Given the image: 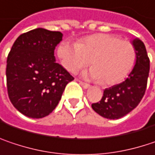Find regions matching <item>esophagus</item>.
Wrapping results in <instances>:
<instances>
[{"instance_id":"1","label":"esophagus","mask_w":155,"mask_h":155,"mask_svg":"<svg viewBox=\"0 0 155 155\" xmlns=\"http://www.w3.org/2000/svg\"><path fill=\"white\" fill-rule=\"evenodd\" d=\"M79 83L84 88V89H88V88H90L91 87V85L90 84H88V83H86V82H83V81H79Z\"/></svg>"}]
</instances>
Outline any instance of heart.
I'll return each instance as SVG.
<instances>
[{
  "mask_svg": "<svg viewBox=\"0 0 155 155\" xmlns=\"http://www.w3.org/2000/svg\"><path fill=\"white\" fill-rule=\"evenodd\" d=\"M58 56L64 68L71 73H76L91 63L93 67L84 73V76L102 81L106 85H115L124 81L137 62L133 44L109 34L87 36L77 44L63 41L58 48Z\"/></svg>",
  "mask_w": 155,
  "mask_h": 155,
  "instance_id": "b5f03b06",
  "label": "heart"
}]
</instances>
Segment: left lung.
Returning <instances> with one entry per match:
<instances>
[{
    "mask_svg": "<svg viewBox=\"0 0 155 155\" xmlns=\"http://www.w3.org/2000/svg\"><path fill=\"white\" fill-rule=\"evenodd\" d=\"M137 51V62L132 72L121 83L104 91L101 100L92 104V109L106 119H120L136 108L145 95L150 70V60L144 42L132 41Z\"/></svg>",
    "mask_w": 155,
    "mask_h": 155,
    "instance_id": "left-lung-1",
    "label": "left lung"
}]
</instances>
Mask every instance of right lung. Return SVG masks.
Masks as SVG:
<instances>
[{"label":"right lung","instance_id":"obj_1","mask_svg":"<svg viewBox=\"0 0 155 155\" xmlns=\"http://www.w3.org/2000/svg\"><path fill=\"white\" fill-rule=\"evenodd\" d=\"M60 32L36 28L15 41L7 58V89L14 107L39 119L49 115L61 99L73 77L56 63L54 50L62 41Z\"/></svg>","mask_w":155,"mask_h":155}]
</instances>
